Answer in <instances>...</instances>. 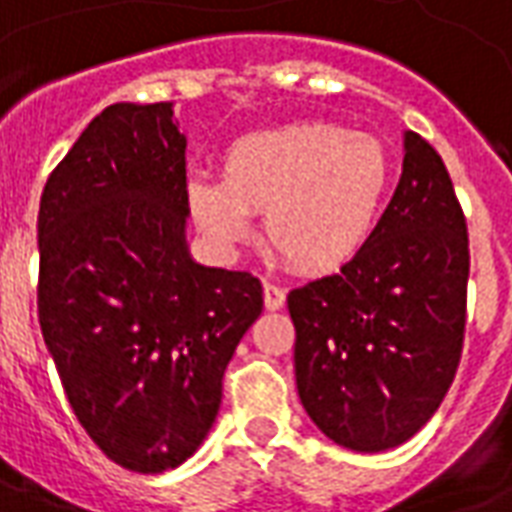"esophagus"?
<instances>
[{"label":"esophagus","instance_id":"esophagus-1","mask_svg":"<svg viewBox=\"0 0 512 512\" xmlns=\"http://www.w3.org/2000/svg\"><path fill=\"white\" fill-rule=\"evenodd\" d=\"M263 301H266V310H279L285 304V290L274 282H263Z\"/></svg>","mask_w":512,"mask_h":512}]
</instances>
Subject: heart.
I'll use <instances>...</instances> for the list:
<instances>
[{
	"instance_id": "1",
	"label": "heart",
	"mask_w": 512,
	"mask_h": 512,
	"mask_svg": "<svg viewBox=\"0 0 512 512\" xmlns=\"http://www.w3.org/2000/svg\"><path fill=\"white\" fill-rule=\"evenodd\" d=\"M389 178L392 161L376 136L293 123L233 142L222 180L191 178L189 205L219 246L246 241L252 213H263L266 241L288 266L329 274L367 244Z\"/></svg>"
}]
</instances>
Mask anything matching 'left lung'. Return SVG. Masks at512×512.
Segmentation results:
<instances>
[{
	"label": "left lung",
	"instance_id": "obj_1",
	"mask_svg": "<svg viewBox=\"0 0 512 512\" xmlns=\"http://www.w3.org/2000/svg\"><path fill=\"white\" fill-rule=\"evenodd\" d=\"M403 145V175L367 244L288 293L301 403L356 452L392 450L436 414L466 332V216L439 153L414 131Z\"/></svg>",
	"mask_w": 512,
	"mask_h": 512
}]
</instances>
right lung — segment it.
Segmentation results:
<instances>
[{
    "mask_svg": "<svg viewBox=\"0 0 512 512\" xmlns=\"http://www.w3.org/2000/svg\"><path fill=\"white\" fill-rule=\"evenodd\" d=\"M186 216V136L167 101L106 106L40 197V332L87 436L139 474L194 455L263 312L249 271L191 260Z\"/></svg>",
    "mask_w": 512,
    "mask_h": 512,
    "instance_id": "right-lung-1",
    "label": "right lung"
}]
</instances>
